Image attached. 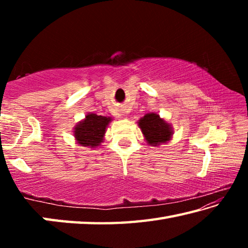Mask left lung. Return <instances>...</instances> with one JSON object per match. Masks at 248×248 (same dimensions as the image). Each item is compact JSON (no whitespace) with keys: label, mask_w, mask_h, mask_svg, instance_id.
<instances>
[{"label":"left lung","mask_w":248,"mask_h":248,"mask_svg":"<svg viewBox=\"0 0 248 248\" xmlns=\"http://www.w3.org/2000/svg\"><path fill=\"white\" fill-rule=\"evenodd\" d=\"M138 124L143 133L146 143L153 146L167 143L174 134L171 125L154 112L144 115L138 121Z\"/></svg>","instance_id":"8db88e82"}]
</instances>
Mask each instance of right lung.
<instances>
[{"mask_svg": "<svg viewBox=\"0 0 248 248\" xmlns=\"http://www.w3.org/2000/svg\"><path fill=\"white\" fill-rule=\"evenodd\" d=\"M111 120V117L98 116L89 112L85 118L79 121L73 129L75 140L81 146H89L91 149L96 148L104 141L106 129Z\"/></svg>", "mask_w": 248, "mask_h": 248, "instance_id": "add662e5", "label": "right lung"}]
</instances>
